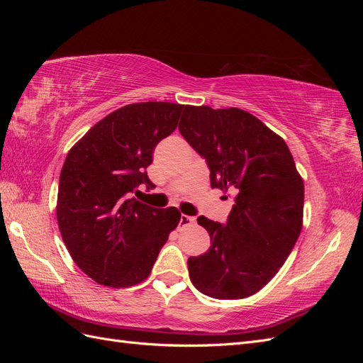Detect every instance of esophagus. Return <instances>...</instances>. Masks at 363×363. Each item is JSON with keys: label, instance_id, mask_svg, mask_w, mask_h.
<instances>
[{"label": "esophagus", "instance_id": "34e87169", "mask_svg": "<svg viewBox=\"0 0 363 363\" xmlns=\"http://www.w3.org/2000/svg\"><path fill=\"white\" fill-rule=\"evenodd\" d=\"M179 224H180V227L194 225V224H195V218H194V216H188V215H182Z\"/></svg>", "mask_w": 363, "mask_h": 363}]
</instances>
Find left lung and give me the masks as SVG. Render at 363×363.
<instances>
[{"label": "left lung", "instance_id": "obj_1", "mask_svg": "<svg viewBox=\"0 0 363 363\" xmlns=\"http://www.w3.org/2000/svg\"><path fill=\"white\" fill-rule=\"evenodd\" d=\"M179 130L206 159L212 188L235 194L225 224L196 219L212 245L188 259L191 281L212 298H245L276 276L300 236L303 180L286 142L240 108L184 106Z\"/></svg>", "mask_w": 363, "mask_h": 363}]
</instances>
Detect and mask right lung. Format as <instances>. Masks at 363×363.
Returning a JSON list of instances; mask_svg holds the SVG:
<instances>
[{"instance_id":"add662e5","label":"right lung","mask_w":363,"mask_h":363,"mask_svg":"<svg viewBox=\"0 0 363 363\" xmlns=\"http://www.w3.org/2000/svg\"><path fill=\"white\" fill-rule=\"evenodd\" d=\"M184 108L136 103L118 108L77 142L63 163L57 223L72 260L96 283L128 288L145 280L180 221L175 207L156 208L131 196L152 189L147 168Z\"/></svg>"}]
</instances>
